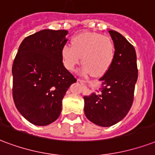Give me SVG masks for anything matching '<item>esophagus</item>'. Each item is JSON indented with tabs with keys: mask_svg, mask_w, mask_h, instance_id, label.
I'll return each mask as SVG.
<instances>
[{
	"mask_svg": "<svg viewBox=\"0 0 155 155\" xmlns=\"http://www.w3.org/2000/svg\"><path fill=\"white\" fill-rule=\"evenodd\" d=\"M77 80H78V81H79V82L81 83V84H85V83H86L85 80H80V79H77Z\"/></svg>",
	"mask_w": 155,
	"mask_h": 155,
	"instance_id": "34e87169",
	"label": "esophagus"
}]
</instances>
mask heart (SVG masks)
<instances>
[{
	"mask_svg": "<svg viewBox=\"0 0 155 155\" xmlns=\"http://www.w3.org/2000/svg\"><path fill=\"white\" fill-rule=\"evenodd\" d=\"M71 45H64L62 48V62L69 71H74L82 57L80 72L93 75H103L110 68L115 56V49L109 37L99 33L86 32L75 35Z\"/></svg>",
	"mask_w": 155,
	"mask_h": 155,
	"instance_id": "obj_1",
	"label": "heart"
}]
</instances>
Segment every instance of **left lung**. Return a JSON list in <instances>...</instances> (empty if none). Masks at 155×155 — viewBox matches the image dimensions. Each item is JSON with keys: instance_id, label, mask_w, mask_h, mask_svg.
<instances>
[{"instance_id": "1", "label": "left lung", "mask_w": 155, "mask_h": 155, "mask_svg": "<svg viewBox=\"0 0 155 155\" xmlns=\"http://www.w3.org/2000/svg\"><path fill=\"white\" fill-rule=\"evenodd\" d=\"M114 42V62L100 80L98 93L84 97V114L88 120L101 127H110L122 120L132 107L138 77L137 54L133 45L120 33L110 30Z\"/></svg>"}]
</instances>
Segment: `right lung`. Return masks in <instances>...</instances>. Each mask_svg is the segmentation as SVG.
Segmentation results:
<instances>
[{"instance_id":"obj_1","label":"right lung","mask_w":155,"mask_h":155,"mask_svg":"<svg viewBox=\"0 0 155 155\" xmlns=\"http://www.w3.org/2000/svg\"><path fill=\"white\" fill-rule=\"evenodd\" d=\"M67 31L45 30L28 35L20 45L12 67L13 98L26 120L45 126L61 114L62 101L76 82L61 55Z\"/></svg>"}]
</instances>
